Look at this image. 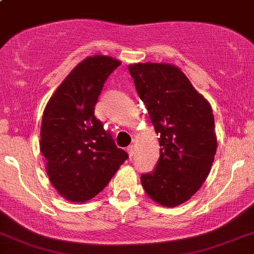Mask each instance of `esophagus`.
Segmentation results:
<instances>
[{
	"mask_svg": "<svg viewBox=\"0 0 254 254\" xmlns=\"http://www.w3.org/2000/svg\"><path fill=\"white\" fill-rule=\"evenodd\" d=\"M127 154H129V157L131 158L132 155L135 154V146H132V144H130V146L127 148Z\"/></svg>",
	"mask_w": 254,
	"mask_h": 254,
	"instance_id": "1",
	"label": "esophagus"
}]
</instances>
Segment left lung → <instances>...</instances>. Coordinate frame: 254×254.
Here are the masks:
<instances>
[{"mask_svg": "<svg viewBox=\"0 0 254 254\" xmlns=\"http://www.w3.org/2000/svg\"><path fill=\"white\" fill-rule=\"evenodd\" d=\"M129 72L160 136L158 164L141 183L150 199L175 207L190 199L210 174L217 149L212 108L176 66L133 64Z\"/></svg>", "mask_w": 254, "mask_h": 254, "instance_id": "obj_1", "label": "left lung"}]
</instances>
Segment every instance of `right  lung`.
I'll return each instance as SVG.
<instances>
[{
	"label": "right lung",
	"instance_id": "1",
	"mask_svg": "<svg viewBox=\"0 0 254 254\" xmlns=\"http://www.w3.org/2000/svg\"><path fill=\"white\" fill-rule=\"evenodd\" d=\"M121 61L89 57L71 71L44 108L40 148L53 187L72 202L97 195L129 158L96 118L102 86Z\"/></svg>",
	"mask_w": 254,
	"mask_h": 254
}]
</instances>
